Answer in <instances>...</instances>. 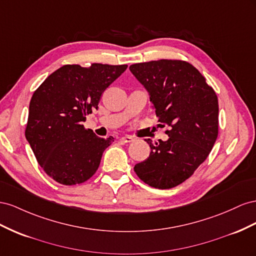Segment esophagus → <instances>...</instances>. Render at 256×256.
Instances as JSON below:
<instances>
[{
  "label": "esophagus",
  "mask_w": 256,
  "mask_h": 256,
  "mask_svg": "<svg viewBox=\"0 0 256 256\" xmlns=\"http://www.w3.org/2000/svg\"><path fill=\"white\" fill-rule=\"evenodd\" d=\"M134 140V138L132 136H124V137H121L120 138V142H123V144H128V142H132Z\"/></svg>",
  "instance_id": "1"
}]
</instances>
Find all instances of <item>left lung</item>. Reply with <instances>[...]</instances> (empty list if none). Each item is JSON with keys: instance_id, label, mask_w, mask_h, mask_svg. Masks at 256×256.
<instances>
[{"instance_id": "obj_1", "label": "left lung", "mask_w": 256, "mask_h": 256, "mask_svg": "<svg viewBox=\"0 0 256 256\" xmlns=\"http://www.w3.org/2000/svg\"><path fill=\"white\" fill-rule=\"evenodd\" d=\"M130 70L144 89L168 140L153 144L151 152L135 165L144 184L172 188L188 179L207 158L218 132V96L192 64L180 60L136 63Z\"/></svg>"}]
</instances>
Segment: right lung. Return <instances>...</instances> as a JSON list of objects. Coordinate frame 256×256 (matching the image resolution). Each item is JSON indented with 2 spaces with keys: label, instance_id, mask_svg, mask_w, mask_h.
<instances>
[{
  "label": "right lung",
  "instance_id": "right-lung-1",
  "mask_svg": "<svg viewBox=\"0 0 256 256\" xmlns=\"http://www.w3.org/2000/svg\"><path fill=\"white\" fill-rule=\"evenodd\" d=\"M128 65H64L33 93L26 138L49 177L64 186L82 184L98 170L114 137L84 128L86 116L98 108L102 94Z\"/></svg>",
  "mask_w": 256,
  "mask_h": 256
}]
</instances>
